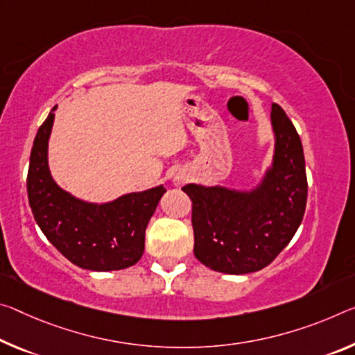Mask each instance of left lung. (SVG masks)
Instances as JSON below:
<instances>
[{
	"label": "left lung",
	"mask_w": 355,
	"mask_h": 355,
	"mask_svg": "<svg viewBox=\"0 0 355 355\" xmlns=\"http://www.w3.org/2000/svg\"><path fill=\"white\" fill-rule=\"evenodd\" d=\"M277 134L273 168L252 194L187 184L193 202L194 256L215 272H257L286 248L306 208L308 182L299 132L278 104L272 105Z\"/></svg>",
	"instance_id": "1"
}]
</instances>
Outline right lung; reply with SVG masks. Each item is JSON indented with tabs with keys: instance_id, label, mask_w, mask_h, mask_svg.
<instances>
[{
	"instance_id": "1",
	"label": "right lung",
	"mask_w": 355,
	"mask_h": 355,
	"mask_svg": "<svg viewBox=\"0 0 355 355\" xmlns=\"http://www.w3.org/2000/svg\"><path fill=\"white\" fill-rule=\"evenodd\" d=\"M53 116L50 112L39 126L28 167V200L37 226L78 267L109 272L134 266L144 254L145 229L166 188L123 196L105 205L72 198L56 187L49 172L47 142Z\"/></svg>"
}]
</instances>
